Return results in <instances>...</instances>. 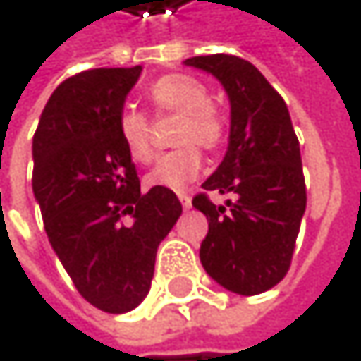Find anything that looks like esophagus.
Returning a JSON list of instances; mask_svg holds the SVG:
<instances>
[{
  "mask_svg": "<svg viewBox=\"0 0 361 361\" xmlns=\"http://www.w3.org/2000/svg\"><path fill=\"white\" fill-rule=\"evenodd\" d=\"M178 200H180L183 208H191V197L187 193H178Z\"/></svg>",
  "mask_w": 361,
  "mask_h": 361,
  "instance_id": "esophagus-1",
  "label": "esophagus"
}]
</instances>
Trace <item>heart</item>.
I'll use <instances>...</instances> for the list:
<instances>
[{
    "label": "heart",
    "instance_id": "obj_1",
    "mask_svg": "<svg viewBox=\"0 0 361 361\" xmlns=\"http://www.w3.org/2000/svg\"><path fill=\"white\" fill-rule=\"evenodd\" d=\"M149 99L161 112L180 114L176 145L183 147L161 155L153 170L145 176V185L178 191L189 185L202 168L200 149L190 142H195L204 149L219 147L225 136V121L221 112L208 102V89L200 80L185 74L161 76L151 85ZM116 133L133 161L142 164L153 157L151 123L142 112L133 108L121 110L116 118Z\"/></svg>",
    "mask_w": 361,
    "mask_h": 361
}]
</instances>
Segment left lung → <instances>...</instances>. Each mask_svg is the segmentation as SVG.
<instances>
[{
    "mask_svg": "<svg viewBox=\"0 0 361 361\" xmlns=\"http://www.w3.org/2000/svg\"><path fill=\"white\" fill-rule=\"evenodd\" d=\"M185 66L212 74L230 99L228 151L202 189L235 200L216 207L205 193L193 197V208L208 219L200 262L223 289L257 295L287 274L306 210L289 110L264 74L240 57H191Z\"/></svg>",
    "mask_w": 361,
    "mask_h": 361,
    "instance_id": "8db88e82",
    "label": "left lung"
}]
</instances>
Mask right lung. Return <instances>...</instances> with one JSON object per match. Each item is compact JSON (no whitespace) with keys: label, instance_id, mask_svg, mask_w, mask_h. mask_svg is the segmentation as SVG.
I'll use <instances>...</instances> for the list:
<instances>
[{"label":"right lung","instance_id":"obj_1","mask_svg":"<svg viewBox=\"0 0 361 361\" xmlns=\"http://www.w3.org/2000/svg\"><path fill=\"white\" fill-rule=\"evenodd\" d=\"M142 74L87 70L63 80L33 136V197L49 243L78 293L123 314L149 293L159 243L183 206L174 191L140 193V178L116 133V118Z\"/></svg>","mask_w":361,"mask_h":361}]
</instances>
